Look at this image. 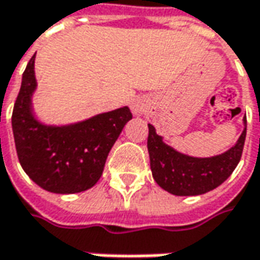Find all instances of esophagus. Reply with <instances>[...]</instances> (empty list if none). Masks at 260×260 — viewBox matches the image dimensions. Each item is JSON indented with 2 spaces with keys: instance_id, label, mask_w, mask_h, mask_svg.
Segmentation results:
<instances>
[{
  "instance_id": "obj_1",
  "label": "esophagus",
  "mask_w": 260,
  "mask_h": 260,
  "mask_svg": "<svg viewBox=\"0 0 260 260\" xmlns=\"http://www.w3.org/2000/svg\"><path fill=\"white\" fill-rule=\"evenodd\" d=\"M132 110H133L134 114H137V113H140V111H142V107H140V104H139V103H133Z\"/></svg>"
}]
</instances>
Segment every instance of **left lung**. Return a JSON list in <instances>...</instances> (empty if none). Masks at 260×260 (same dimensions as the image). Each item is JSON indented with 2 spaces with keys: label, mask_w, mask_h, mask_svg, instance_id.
Returning a JSON list of instances; mask_svg holds the SVG:
<instances>
[{
  "label": "left lung",
  "mask_w": 260,
  "mask_h": 260,
  "mask_svg": "<svg viewBox=\"0 0 260 260\" xmlns=\"http://www.w3.org/2000/svg\"><path fill=\"white\" fill-rule=\"evenodd\" d=\"M245 139L246 128L242 132L238 143L223 154L206 158L190 157L165 144L156 134L154 127L149 124L147 150L153 177L161 189L176 196H196L213 190L236 169Z\"/></svg>",
  "instance_id": "1"
}]
</instances>
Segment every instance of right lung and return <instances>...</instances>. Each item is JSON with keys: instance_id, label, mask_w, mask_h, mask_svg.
Instances as JSON below:
<instances>
[{"instance_id": "obj_1", "label": "right lung", "mask_w": 260, "mask_h": 260, "mask_svg": "<svg viewBox=\"0 0 260 260\" xmlns=\"http://www.w3.org/2000/svg\"><path fill=\"white\" fill-rule=\"evenodd\" d=\"M34 58L22 74L12 110V133L21 167L45 190L70 194L93 187L123 127L133 117L128 107L113 110L64 127L38 123L31 113L36 88Z\"/></svg>"}]
</instances>
